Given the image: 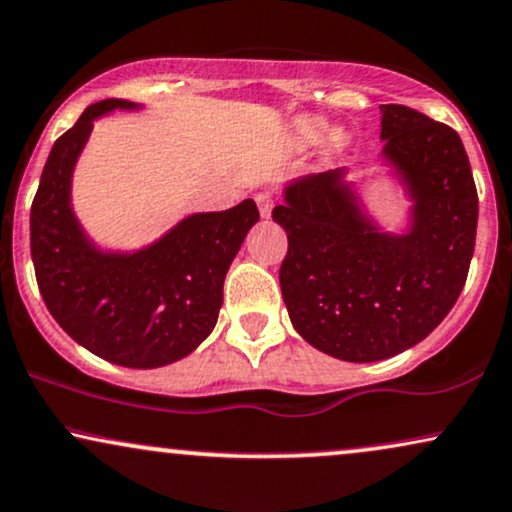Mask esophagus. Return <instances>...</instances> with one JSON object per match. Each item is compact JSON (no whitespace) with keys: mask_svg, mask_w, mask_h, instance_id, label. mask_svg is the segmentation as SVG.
Segmentation results:
<instances>
[{"mask_svg":"<svg viewBox=\"0 0 512 512\" xmlns=\"http://www.w3.org/2000/svg\"><path fill=\"white\" fill-rule=\"evenodd\" d=\"M256 204L258 211H261V218H270V213H273V197L268 192L256 194Z\"/></svg>","mask_w":512,"mask_h":512,"instance_id":"34e87169","label":"esophagus"}]
</instances>
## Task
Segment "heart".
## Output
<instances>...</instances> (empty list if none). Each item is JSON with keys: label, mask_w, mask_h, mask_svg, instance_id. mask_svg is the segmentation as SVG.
<instances>
[{"label": "heart", "mask_w": 512, "mask_h": 512, "mask_svg": "<svg viewBox=\"0 0 512 512\" xmlns=\"http://www.w3.org/2000/svg\"><path fill=\"white\" fill-rule=\"evenodd\" d=\"M327 130V123L323 121V118L318 116H301L296 118V121L292 123V142L296 144V147L306 149V147H313V144H318L320 140H323ZM349 135H346L344 130H332L330 135H327V154H342V151L349 147Z\"/></svg>", "instance_id": "1"}]
</instances>
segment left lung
Instances as JSON below:
<instances>
[{
	"instance_id": "left-lung-1",
	"label": "left lung",
	"mask_w": 512,
	"mask_h": 512,
	"mask_svg": "<svg viewBox=\"0 0 512 512\" xmlns=\"http://www.w3.org/2000/svg\"><path fill=\"white\" fill-rule=\"evenodd\" d=\"M380 161L410 201L389 232L365 211L349 170L287 182L273 220L289 249L280 287L308 344L372 363L420 344L463 292L475 251L477 189L458 132L401 104H382Z\"/></svg>"
}]
</instances>
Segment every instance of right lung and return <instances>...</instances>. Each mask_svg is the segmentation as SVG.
<instances>
[{
	"mask_svg": "<svg viewBox=\"0 0 512 512\" xmlns=\"http://www.w3.org/2000/svg\"><path fill=\"white\" fill-rule=\"evenodd\" d=\"M140 104H92L54 142L30 208V254L49 313L94 356L123 368H161L185 358L218 323L223 282L246 232L254 199L216 213H192L135 251L102 249L73 211V170L94 121Z\"/></svg>",
	"mask_w": 512,
	"mask_h": 512,
	"instance_id": "obj_1",
	"label": "right lung"
}]
</instances>
